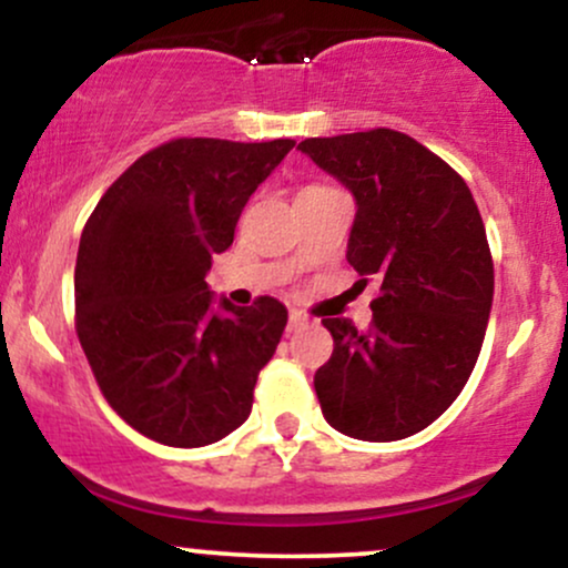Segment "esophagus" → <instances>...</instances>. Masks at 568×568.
I'll return each instance as SVG.
<instances>
[{"label":"esophagus","mask_w":568,"mask_h":568,"mask_svg":"<svg viewBox=\"0 0 568 568\" xmlns=\"http://www.w3.org/2000/svg\"><path fill=\"white\" fill-rule=\"evenodd\" d=\"M306 323H310V321H306V315H304V312L293 310L291 315H288V331H291V334H293V331H302Z\"/></svg>","instance_id":"esophagus-1"}]
</instances>
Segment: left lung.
Segmentation results:
<instances>
[{"instance_id":"obj_1","label":"left lung","mask_w":568,"mask_h":568,"mask_svg":"<svg viewBox=\"0 0 568 568\" xmlns=\"http://www.w3.org/2000/svg\"><path fill=\"white\" fill-rule=\"evenodd\" d=\"M355 194L347 262L379 283L368 331L323 317L334 352L315 374L323 416L357 440L419 433L465 389L486 336L494 262L465 179L389 128L298 143Z\"/></svg>"}]
</instances>
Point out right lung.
Here are the masks:
<instances>
[{
    "label": "right lung",
    "instance_id": "add662e5",
    "mask_svg": "<svg viewBox=\"0 0 568 568\" xmlns=\"http://www.w3.org/2000/svg\"><path fill=\"white\" fill-rule=\"evenodd\" d=\"M296 141L171 139L98 200L74 270L77 336L103 397L130 427L175 448L247 419L288 310L272 296L211 310L205 272L234 240L256 186Z\"/></svg>",
    "mask_w": 568,
    "mask_h": 568
}]
</instances>
